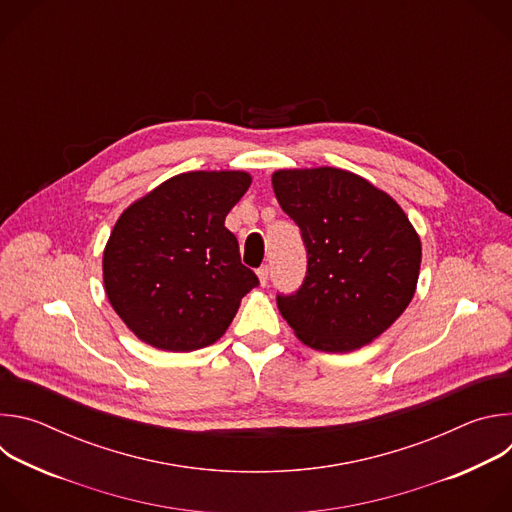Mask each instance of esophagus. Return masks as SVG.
I'll return each instance as SVG.
<instances>
[{
  "instance_id": "34e87169",
  "label": "esophagus",
  "mask_w": 512,
  "mask_h": 512,
  "mask_svg": "<svg viewBox=\"0 0 512 512\" xmlns=\"http://www.w3.org/2000/svg\"><path fill=\"white\" fill-rule=\"evenodd\" d=\"M257 275H259L261 285H267V281H269V265H261V267L257 269Z\"/></svg>"
}]
</instances>
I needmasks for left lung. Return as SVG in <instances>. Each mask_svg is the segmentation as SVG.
Segmentation results:
<instances>
[{"mask_svg":"<svg viewBox=\"0 0 512 512\" xmlns=\"http://www.w3.org/2000/svg\"><path fill=\"white\" fill-rule=\"evenodd\" d=\"M271 184L308 255L300 289L277 294L281 316L316 350L369 344L415 294L421 241L407 214L389 194L338 168L279 170Z\"/></svg>","mask_w":512,"mask_h":512,"instance_id":"8db88e82","label":"left lung"}]
</instances>
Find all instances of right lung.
Returning <instances> with one entry per match:
<instances>
[{"mask_svg": "<svg viewBox=\"0 0 512 512\" xmlns=\"http://www.w3.org/2000/svg\"><path fill=\"white\" fill-rule=\"evenodd\" d=\"M249 186L245 172H188L119 216L103 253V281L139 340L190 352L225 334L241 298L259 285L225 227Z\"/></svg>", "mask_w": 512, "mask_h": 512, "instance_id": "1", "label": "right lung"}]
</instances>
